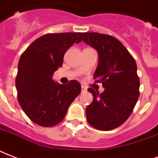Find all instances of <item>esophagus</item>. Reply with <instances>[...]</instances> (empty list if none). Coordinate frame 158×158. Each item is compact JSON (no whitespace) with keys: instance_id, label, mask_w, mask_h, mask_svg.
Segmentation results:
<instances>
[{"instance_id":"1","label":"esophagus","mask_w":158,"mask_h":158,"mask_svg":"<svg viewBox=\"0 0 158 158\" xmlns=\"http://www.w3.org/2000/svg\"><path fill=\"white\" fill-rule=\"evenodd\" d=\"M81 89H82V92L87 91V87L85 86V85H82Z\"/></svg>"}]
</instances>
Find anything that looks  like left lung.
I'll use <instances>...</instances> for the list:
<instances>
[{
    "instance_id": "8db88e82",
    "label": "left lung",
    "mask_w": 158,
    "mask_h": 158,
    "mask_svg": "<svg viewBox=\"0 0 158 158\" xmlns=\"http://www.w3.org/2000/svg\"><path fill=\"white\" fill-rule=\"evenodd\" d=\"M84 41L98 52V65L94 74L102 83V94L89 88L94 100L86 108L89 125L99 130H111L131 115L139 96V78L132 55L117 38L98 33H84Z\"/></svg>"
}]
</instances>
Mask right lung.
<instances>
[{"label":"right lung","mask_w":158,"mask_h":158,"mask_svg":"<svg viewBox=\"0 0 158 158\" xmlns=\"http://www.w3.org/2000/svg\"><path fill=\"white\" fill-rule=\"evenodd\" d=\"M80 34L48 33L33 42L21 55L15 79L17 98L24 113L37 125L51 127L61 122L81 92L76 80L59 84L52 79L53 73L62 66L64 53Z\"/></svg>","instance_id":"1"}]
</instances>
